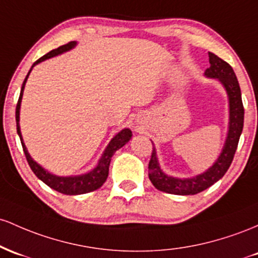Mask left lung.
Wrapping results in <instances>:
<instances>
[{"instance_id": "1", "label": "left lung", "mask_w": 258, "mask_h": 258, "mask_svg": "<svg viewBox=\"0 0 258 258\" xmlns=\"http://www.w3.org/2000/svg\"><path fill=\"white\" fill-rule=\"evenodd\" d=\"M208 57H210L211 66L206 69L205 75L207 78L218 79L224 86L229 100V129H228L224 146L213 166L208 168L206 172L192 178H174L167 175L161 169L156 149L153 147L151 160L149 162V178L153 186L161 191L174 194V195H195L204 191L223 178L235 155L244 126V106H242L241 91L233 68L212 52H208Z\"/></svg>"}]
</instances>
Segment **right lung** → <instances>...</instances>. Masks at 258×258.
Listing matches in <instances>:
<instances>
[{"instance_id": "right-lung-1", "label": "right lung", "mask_w": 258, "mask_h": 258, "mask_svg": "<svg viewBox=\"0 0 258 258\" xmlns=\"http://www.w3.org/2000/svg\"><path fill=\"white\" fill-rule=\"evenodd\" d=\"M77 46V42L75 41H71L66 45L59 46L58 48L56 50H52L48 52L47 54L42 56L41 58H39L31 66L30 71L27 77H25L24 82H23L22 85V90H20V95H19V100L18 103H17V108H16V121H17V133H18L19 138H20V143H22L23 146V151L25 153V157H27V161L30 166L31 170L34 172L37 178L40 180H42L47 186H50L51 189L56 190L60 194H64V195H82V194H86V192H91L95 191V190L100 189L102 186L103 183L106 181L107 176H108V169H109V163H111V158L112 156L114 155V152L117 150H119L120 147H123L128 141L132 139V130L125 128L123 130H120L115 137L109 141L108 146L106 147L105 152L103 155L101 156L100 161H98L97 166L94 168V169L90 170L89 173H85V174H80V175H72V176H58L51 174L50 172L42 168L40 166L37 162H35L31 158V156L29 155L27 147H25L24 141H23L22 138V133H20V126H19V112H20V103H22V97H23V91H24L25 88V83H27L29 74H30L31 69L34 68L36 64H39L40 62H43V60L51 58V57L58 56V54L63 53V52H67L72 48H74Z\"/></svg>"}]
</instances>
